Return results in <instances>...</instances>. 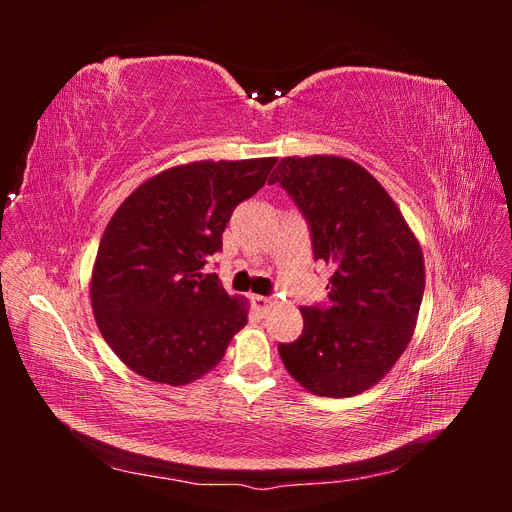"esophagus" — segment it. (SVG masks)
<instances>
[{
    "label": "esophagus",
    "instance_id": "34e87169",
    "mask_svg": "<svg viewBox=\"0 0 512 512\" xmlns=\"http://www.w3.org/2000/svg\"><path fill=\"white\" fill-rule=\"evenodd\" d=\"M250 301H252V305H254L256 312H260V314H267V312H269V307L273 305V301H271L269 297H260V294H252Z\"/></svg>",
    "mask_w": 512,
    "mask_h": 512
}]
</instances>
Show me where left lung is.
Instances as JSON below:
<instances>
[{
  "label": "left lung",
  "mask_w": 512,
  "mask_h": 512,
  "mask_svg": "<svg viewBox=\"0 0 512 512\" xmlns=\"http://www.w3.org/2000/svg\"><path fill=\"white\" fill-rule=\"evenodd\" d=\"M280 183L309 222L316 260L333 267L329 303L303 307V335L280 344L288 374L318 397H352L378 384L414 335L425 260L378 179L339 156L282 158Z\"/></svg>",
  "instance_id": "left-lung-1"
}]
</instances>
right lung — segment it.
<instances>
[{
    "mask_svg": "<svg viewBox=\"0 0 512 512\" xmlns=\"http://www.w3.org/2000/svg\"><path fill=\"white\" fill-rule=\"evenodd\" d=\"M277 158L200 160L162 170L123 200L100 239L89 294L106 344L138 376L181 386L205 376L245 324L207 258L232 209L265 185Z\"/></svg>",
    "mask_w": 512,
    "mask_h": 512,
    "instance_id": "obj_1",
    "label": "right lung"
}]
</instances>
